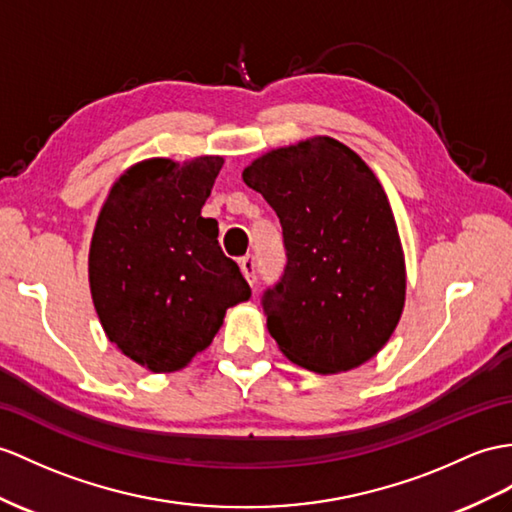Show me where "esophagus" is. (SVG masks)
<instances>
[{
	"mask_svg": "<svg viewBox=\"0 0 512 512\" xmlns=\"http://www.w3.org/2000/svg\"><path fill=\"white\" fill-rule=\"evenodd\" d=\"M239 267H241V271H243L245 280L249 282V286H254V284H256V258H254L252 254L243 256V258L239 260Z\"/></svg>",
	"mask_w": 512,
	"mask_h": 512,
	"instance_id": "esophagus-1",
	"label": "esophagus"
}]
</instances>
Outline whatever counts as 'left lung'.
Returning a JSON list of instances; mask_svg holds the SVG:
<instances>
[{"label":"left lung","mask_w":512,"mask_h":512,"mask_svg":"<svg viewBox=\"0 0 512 512\" xmlns=\"http://www.w3.org/2000/svg\"><path fill=\"white\" fill-rule=\"evenodd\" d=\"M243 182L276 210L286 267L263 293L267 328L317 373L367 363L402 317L406 273L382 184L350 147L315 139L254 160Z\"/></svg>","instance_id":"8db88e82"}]
</instances>
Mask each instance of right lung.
<instances>
[{
  "label": "right lung",
  "mask_w": 512,
  "mask_h": 512,
  "mask_svg": "<svg viewBox=\"0 0 512 512\" xmlns=\"http://www.w3.org/2000/svg\"><path fill=\"white\" fill-rule=\"evenodd\" d=\"M221 156L143 160L110 189L89 254L93 304L119 350L152 371H176L206 350L234 304L252 295L219 226L202 206Z\"/></svg>",
  "instance_id": "right-lung-1"
}]
</instances>
